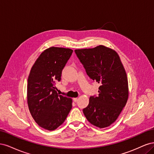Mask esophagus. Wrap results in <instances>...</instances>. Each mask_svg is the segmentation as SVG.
<instances>
[{"instance_id":"esophagus-1","label":"esophagus","mask_w":154,"mask_h":154,"mask_svg":"<svg viewBox=\"0 0 154 154\" xmlns=\"http://www.w3.org/2000/svg\"><path fill=\"white\" fill-rule=\"evenodd\" d=\"M73 101L74 102H77L78 101V98H73Z\"/></svg>"}]
</instances>
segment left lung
<instances>
[{"label":"left lung","instance_id":"1","mask_svg":"<svg viewBox=\"0 0 154 154\" xmlns=\"http://www.w3.org/2000/svg\"><path fill=\"white\" fill-rule=\"evenodd\" d=\"M74 52L88 77L100 84L98 96L90 97L83 112L96 127H109L118 118L128 96L127 76L119 55L103 45Z\"/></svg>","mask_w":154,"mask_h":154}]
</instances>
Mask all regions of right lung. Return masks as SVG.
Instances as JSON below:
<instances>
[{"label":"right lung","mask_w":154,"mask_h":154,"mask_svg":"<svg viewBox=\"0 0 154 154\" xmlns=\"http://www.w3.org/2000/svg\"><path fill=\"white\" fill-rule=\"evenodd\" d=\"M73 52L52 47L45 50L32 66L27 79V103L40 127L54 130L61 125L72 109V99L59 95L55 84Z\"/></svg>","instance_id":"1"}]
</instances>
